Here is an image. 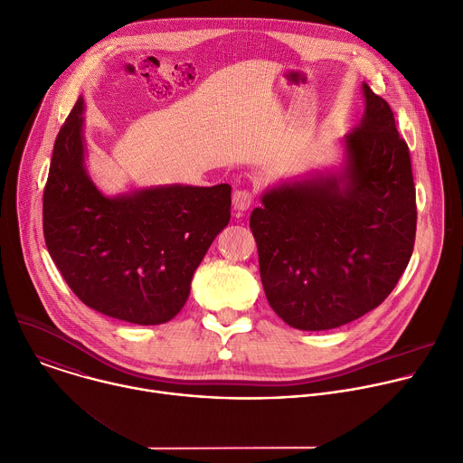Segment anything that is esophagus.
<instances>
[{
  "label": "esophagus",
  "instance_id": "1",
  "mask_svg": "<svg viewBox=\"0 0 463 463\" xmlns=\"http://www.w3.org/2000/svg\"><path fill=\"white\" fill-rule=\"evenodd\" d=\"M252 205V194L249 190H236L232 194V207L240 213L247 211Z\"/></svg>",
  "mask_w": 463,
  "mask_h": 463
}]
</instances>
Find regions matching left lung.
<instances>
[{"instance_id":"8db88e82","label":"left lung","mask_w":463,"mask_h":463,"mask_svg":"<svg viewBox=\"0 0 463 463\" xmlns=\"http://www.w3.org/2000/svg\"><path fill=\"white\" fill-rule=\"evenodd\" d=\"M364 113L339 168L284 181L250 214L273 311L304 332L345 326L395 288L414 249L416 188L386 100L363 84Z\"/></svg>"}]
</instances>
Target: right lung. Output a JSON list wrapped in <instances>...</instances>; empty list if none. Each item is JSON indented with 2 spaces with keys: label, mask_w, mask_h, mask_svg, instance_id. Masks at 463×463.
<instances>
[{
  "label": "right lung",
  "mask_w": 463,
  "mask_h": 463,
  "mask_svg": "<svg viewBox=\"0 0 463 463\" xmlns=\"http://www.w3.org/2000/svg\"><path fill=\"white\" fill-rule=\"evenodd\" d=\"M231 220V186L159 184L106 195L86 170L84 99L60 128L43 190V236L91 309L156 326L174 318L194 271Z\"/></svg>",
  "instance_id": "1"
}]
</instances>
